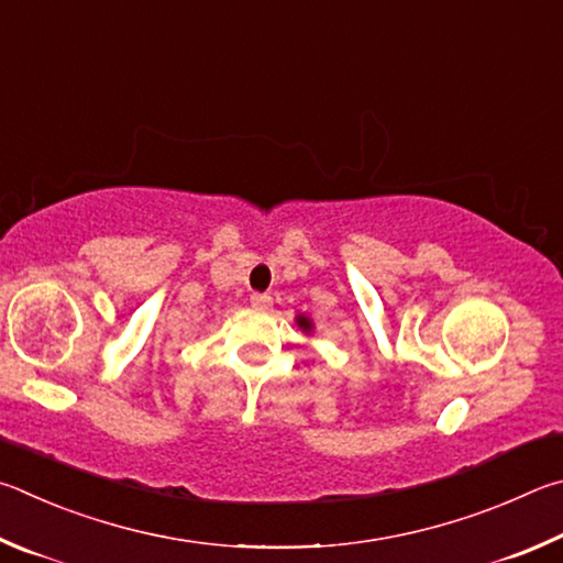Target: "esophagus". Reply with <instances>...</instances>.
I'll return each instance as SVG.
<instances>
[{
    "label": "esophagus",
    "mask_w": 563,
    "mask_h": 563,
    "mask_svg": "<svg viewBox=\"0 0 563 563\" xmlns=\"http://www.w3.org/2000/svg\"><path fill=\"white\" fill-rule=\"evenodd\" d=\"M250 301H252V307L260 309V311L272 309V297H269V294H252Z\"/></svg>",
    "instance_id": "esophagus-1"
}]
</instances>
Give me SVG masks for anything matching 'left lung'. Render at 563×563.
Returning <instances> with one entry per match:
<instances>
[{"label": "left lung", "mask_w": 563, "mask_h": 563, "mask_svg": "<svg viewBox=\"0 0 563 563\" xmlns=\"http://www.w3.org/2000/svg\"><path fill=\"white\" fill-rule=\"evenodd\" d=\"M297 323H299V329H301V331H307V333H311V329H313V323H311V319H309V317H303V313H299V317H297Z\"/></svg>", "instance_id": "left-lung-1"}]
</instances>
